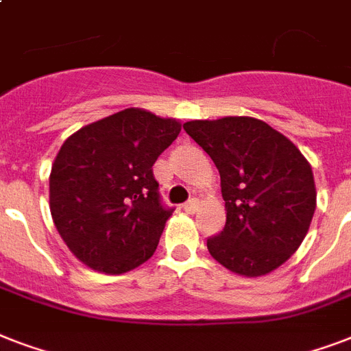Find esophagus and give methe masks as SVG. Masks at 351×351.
<instances>
[{
  "mask_svg": "<svg viewBox=\"0 0 351 351\" xmlns=\"http://www.w3.org/2000/svg\"><path fill=\"white\" fill-rule=\"evenodd\" d=\"M198 206H200L198 198H191V200H187V202L184 204V211H186V213H195L198 209Z\"/></svg>",
  "mask_w": 351,
  "mask_h": 351,
  "instance_id": "34e87169",
  "label": "esophagus"
}]
</instances>
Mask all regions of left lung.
Masks as SVG:
<instances>
[{
	"label": "left lung",
	"instance_id": "1",
	"mask_svg": "<svg viewBox=\"0 0 351 351\" xmlns=\"http://www.w3.org/2000/svg\"><path fill=\"white\" fill-rule=\"evenodd\" d=\"M184 129L220 173L226 226L208 239L211 256L242 277L275 271L299 250L315 213L310 162L258 118L193 120Z\"/></svg>",
	"mask_w": 351,
	"mask_h": 351
}]
</instances>
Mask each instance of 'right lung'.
<instances>
[{
    "instance_id": "obj_1",
    "label": "right lung",
    "mask_w": 351,
    "mask_h": 351,
    "mask_svg": "<svg viewBox=\"0 0 351 351\" xmlns=\"http://www.w3.org/2000/svg\"><path fill=\"white\" fill-rule=\"evenodd\" d=\"M180 129L175 118L129 107L63 142L49 206L60 237L85 266L120 275L153 256L173 213L160 204L153 164Z\"/></svg>"
}]
</instances>
